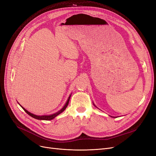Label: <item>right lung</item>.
Listing matches in <instances>:
<instances>
[{"instance_id":"1","label":"right lung","mask_w":156,"mask_h":156,"mask_svg":"<svg viewBox=\"0 0 156 156\" xmlns=\"http://www.w3.org/2000/svg\"><path fill=\"white\" fill-rule=\"evenodd\" d=\"M70 97H71V95L69 96V98H68V100H67L66 103V104L64 105V106L62 108H61V109H60L59 111H58L57 112H56V113H54V114H53V115H42V116L35 115H34V114H32V113L29 112L27 110H26L25 108H23V107L20 104V103H19V104L20 105V106L23 108V109L24 110V111L27 113L28 115H30V116H32V118H34V119H37V120H53V119H54V118H55L56 116H58V115H60L61 112H62L66 109V108L67 107V106H68V103H69V101Z\"/></svg>"}]
</instances>
